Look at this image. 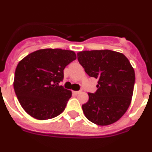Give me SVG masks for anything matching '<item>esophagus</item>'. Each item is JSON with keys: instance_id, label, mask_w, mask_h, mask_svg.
Wrapping results in <instances>:
<instances>
[{"instance_id": "1", "label": "esophagus", "mask_w": 152, "mask_h": 152, "mask_svg": "<svg viewBox=\"0 0 152 152\" xmlns=\"http://www.w3.org/2000/svg\"><path fill=\"white\" fill-rule=\"evenodd\" d=\"M80 93V91H73V94H74V95H77V94H79Z\"/></svg>"}]
</instances>
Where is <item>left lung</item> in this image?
<instances>
[{"mask_svg":"<svg viewBox=\"0 0 152 152\" xmlns=\"http://www.w3.org/2000/svg\"><path fill=\"white\" fill-rule=\"evenodd\" d=\"M79 64L90 77L98 79L97 91L88 93L83 110L89 121L109 125L121 118L131 102L135 73L128 59L114 51H83L77 54Z\"/></svg>","mask_w":152,"mask_h":152,"instance_id":"obj_1","label":"left lung"}]
</instances>
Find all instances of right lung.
<instances>
[{
    "mask_svg": "<svg viewBox=\"0 0 152 152\" xmlns=\"http://www.w3.org/2000/svg\"><path fill=\"white\" fill-rule=\"evenodd\" d=\"M76 59L73 51L45 49L29 54L18 64L14 91L28 115L47 120L65 110L72 93L59 83L64 79V68Z\"/></svg>",
    "mask_w": 152,
    "mask_h": 152,
    "instance_id": "obj_1",
    "label": "right lung"
}]
</instances>
